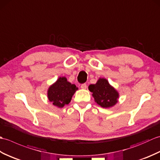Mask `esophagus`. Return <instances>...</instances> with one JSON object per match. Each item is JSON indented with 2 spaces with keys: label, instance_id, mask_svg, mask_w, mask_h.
Wrapping results in <instances>:
<instances>
[{
  "label": "esophagus",
  "instance_id": "1",
  "mask_svg": "<svg viewBox=\"0 0 160 160\" xmlns=\"http://www.w3.org/2000/svg\"><path fill=\"white\" fill-rule=\"evenodd\" d=\"M81 88H82V89H87V84L84 83V84H81V87H80Z\"/></svg>",
  "mask_w": 160,
  "mask_h": 160
}]
</instances>
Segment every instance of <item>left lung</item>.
I'll return each mask as SVG.
<instances>
[{
  "mask_svg": "<svg viewBox=\"0 0 160 160\" xmlns=\"http://www.w3.org/2000/svg\"><path fill=\"white\" fill-rule=\"evenodd\" d=\"M89 90L93 93L95 101L102 107L109 108L118 102V92L104 78H100L96 84H90Z\"/></svg>",
  "mask_w": 160,
  "mask_h": 160,
  "instance_id": "obj_1",
  "label": "left lung"
}]
</instances>
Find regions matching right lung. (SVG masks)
<instances>
[{"label":"right lung","mask_w":160,"mask_h":160,"mask_svg":"<svg viewBox=\"0 0 160 160\" xmlns=\"http://www.w3.org/2000/svg\"><path fill=\"white\" fill-rule=\"evenodd\" d=\"M78 88L68 82L65 77H60L56 82L49 88L47 96L54 106L59 108L69 104Z\"/></svg>","instance_id":"right-lung-1"}]
</instances>
